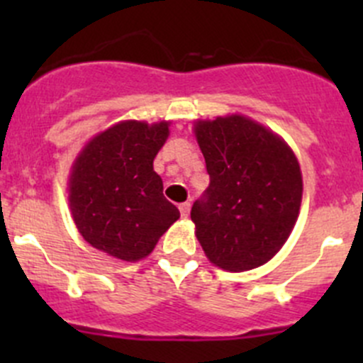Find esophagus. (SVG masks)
<instances>
[{"label": "esophagus", "mask_w": 363, "mask_h": 363, "mask_svg": "<svg viewBox=\"0 0 363 363\" xmlns=\"http://www.w3.org/2000/svg\"><path fill=\"white\" fill-rule=\"evenodd\" d=\"M189 208H191V205H189V202H184V203L179 205V211H181L182 218H188V216H189Z\"/></svg>", "instance_id": "esophagus-1"}]
</instances>
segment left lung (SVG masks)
Segmentation results:
<instances>
[{
  "label": "left lung",
  "instance_id": "left-lung-1",
  "mask_svg": "<svg viewBox=\"0 0 363 363\" xmlns=\"http://www.w3.org/2000/svg\"><path fill=\"white\" fill-rule=\"evenodd\" d=\"M196 140L211 184L191 219L214 265L242 272L269 262L298 218L302 174L294 151L242 116L199 121Z\"/></svg>",
  "mask_w": 363,
  "mask_h": 363
}]
</instances>
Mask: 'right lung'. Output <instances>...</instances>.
<instances>
[{"label":"right lung","mask_w":363,"mask_h":363,"mask_svg":"<svg viewBox=\"0 0 363 363\" xmlns=\"http://www.w3.org/2000/svg\"><path fill=\"white\" fill-rule=\"evenodd\" d=\"M168 137V123L124 121L94 137L73 164L69 207L84 239L124 259L145 258L179 208L163 196L152 161Z\"/></svg>","instance_id":"add662e5"}]
</instances>
